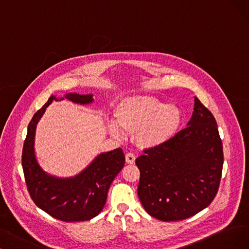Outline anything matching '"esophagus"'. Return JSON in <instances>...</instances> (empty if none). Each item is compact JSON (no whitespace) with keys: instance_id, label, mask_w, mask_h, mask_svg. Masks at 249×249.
<instances>
[{"instance_id":"esophagus-1","label":"esophagus","mask_w":249,"mask_h":249,"mask_svg":"<svg viewBox=\"0 0 249 249\" xmlns=\"http://www.w3.org/2000/svg\"><path fill=\"white\" fill-rule=\"evenodd\" d=\"M136 160V156L134 155V153H126L125 154V161L126 163H130V164H134Z\"/></svg>"}]
</instances>
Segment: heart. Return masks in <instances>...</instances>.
Segmentation results:
<instances>
[{
    "mask_svg": "<svg viewBox=\"0 0 249 249\" xmlns=\"http://www.w3.org/2000/svg\"><path fill=\"white\" fill-rule=\"evenodd\" d=\"M113 117L118 126L109 124L110 134L121 138L123 130L135 135L137 144L144 148L157 147L170 141L180 130L184 118L178 106L149 96L123 98L113 109Z\"/></svg>",
    "mask_w": 249,
    "mask_h": 249,
    "instance_id": "1",
    "label": "heart"
}]
</instances>
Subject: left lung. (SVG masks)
Returning <instances> with one entry per match:
<instances>
[{
	"label": "left lung",
	"mask_w": 249,
	"mask_h": 249,
	"mask_svg": "<svg viewBox=\"0 0 249 249\" xmlns=\"http://www.w3.org/2000/svg\"><path fill=\"white\" fill-rule=\"evenodd\" d=\"M187 125L136 159L139 199L149 214L163 222L182 221L201 212L220 187L222 140L213 113L196 97Z\"/></svg>",
	"instance_id": "8db88e82"
}]
</instances>
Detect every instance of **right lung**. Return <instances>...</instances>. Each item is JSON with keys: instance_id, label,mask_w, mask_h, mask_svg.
<instances>
[{"instance_id": "right-lung-1", "label": "right lung", "mask_w": 249, "mask_h": 249, "mask_svg": "<svg viewBox=\"0 0 249 249\" xmlns=\"http://www.w3.org/2000/svg\"><path fill=\"white\" fill-rule=\"evenodd\" d=\"M65 98L74 103L88 104L92 95L69 93ZM57 100L55 96L35 113L28 124L22 149V168L29 195L37 207L63 222L89 221L101 213L106 203L108 189L124 165L122 148L98 155L81 174L71 178L47 175L35 156V132L38 119L47 106Z\"/></svg>"}]
</instances>
